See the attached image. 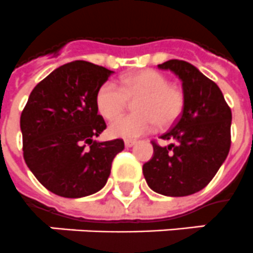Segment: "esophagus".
<instances>
[{"mask_svg": "<svg viewBox=\"0 0 253 253\" xmlns=\"http://www.w3.org/2000/svg\"><path fill=\"white\" fill-rule=\"evenodd\" d=\"M124 145L125 147H132L136 145V141H134V139H125Z\"/></svg>", "mask_w": 253, "mask_h": 253, "instance_id": "esophagus-1", "label": "esophagus"}]
</instances>
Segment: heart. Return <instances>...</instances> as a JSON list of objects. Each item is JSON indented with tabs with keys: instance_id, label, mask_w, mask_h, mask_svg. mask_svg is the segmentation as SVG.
<instances>
[{
	"instance_id": "b5f03b06",
	"label": "heart",
	"mask_w": 253,
	"mask_h": 253,
	"mask_svg": "<svg viewBox=\"0 0 253 253\" xmlns=\"http://www.w3.org/2000/svg\"><path fill=\"white\" fill-rule=\"evenodd\" d=\"M134 98V114L114 121L108 128L111 137L133 139L151 132L155 124L167 128L179 120L185 103L179 86L169 84L167 77L157 70L145 69L121 78L120 87L104 82L95 95V104L100 116L114 120Z\"/></svg>"
}]
</instances>
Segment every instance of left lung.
<instances>
[{
  "label": "left lung",
  "mask_w": 253,
  "mask_h": 253,
  "mask_svg": "<svg viewBox=\"0 0 253 253\" xmlns=\"http://www.w3.org/2000/svg\"><path fill=\"white\" fill-rule=\"evenodd\" d=\"M181 81L184 110L176 124L153 142L154 154L142 167L147 185L163 196L183 197L205 188L226 161L231 145V110L213 81L181 60L159 64Z\"/></svg>",
  "instance_id": "left-lung-1"
}]
</instances>
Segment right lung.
Listing matches in <instances>:
<instances>
[{
	"instance_id": "obj_1",
	"label": "right lung",
	"mask_w": 253,
	"mask_h": 253,
	"mask_svg": "<svg viewBox=\"0 0 253 253\" xmlns=\"http://www.w3.org/2000/svg\"><path fill=\"white\" fill-rule=\"evenodd\" d=\"M103 66L73 61L36 84L21 115L23 157L52 193L80 199L106 185L123 139L96 141L106 129L95 95L112 74Z\"/></svg>"
}]
</instances>
